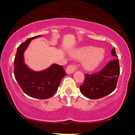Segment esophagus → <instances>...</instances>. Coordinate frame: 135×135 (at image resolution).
Listing matches in <instances>:
<instances>
[{
	"mask_svg": "<svg viewBox=\"0 0 135 135\" xmlns=\"http://www.w3.org/2000/svg\"><path fill=\"white\" fill-rule=\"evenodd\" d=\"M77 70V66L75 65H69V66L66 67V72L68 73V74H71L74 72L75 70Z\"/></svg>",
	"mask_w": 135,
	"mask_h": 135,
	"instance_id": "1",
	"label": "esophagus"
}]
</instances>
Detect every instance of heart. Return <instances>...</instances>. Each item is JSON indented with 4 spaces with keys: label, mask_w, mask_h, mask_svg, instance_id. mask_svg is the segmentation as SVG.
I'll list each match as a JSON object with an SVG mask.
<instances>
[{
    "label": "heart",
    "mask_w": 135,
    "mask_h": 135,
    "mask_svg": "<svg viewBox=\"0 0 135 135\" xmlns=\"http://www.w3.org/2000/svg\"><path fill=\"white\" fill-rule=\"evenodd\" d=\"M70 55L73 58L83 61V66L87 70H93L98 68L105 57V51L102 48L93 46H84L73 50Z\"/></svg>",
    "instance_id": "1"
}]
</instances>
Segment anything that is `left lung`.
Masks as SVG:
<instances>
[{"label": "left lung", "instance_id": "left-lung-1", "mask_svg": "<svg viewBox=\"0 0 135 135\" xmlns=\"http://www.w3.org/2000/svg\"><path fill=\"white\" fill-rule=\"evenodd\" d=\"M111 54L118 57L115 47L111 51ZM119 75V61L115 59L99 72L92 75L85 74L84 81L80 88L81 93L90 99L103 98L115 89Z\"/></svg>", "mask_w": 135, "mask_h": 135}]
</instances>
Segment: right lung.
<instances>
[{"instance_id": "right-lung-1", "label": "right lung", "mask_w": 135, "mask_h": 135, "mask_svg": "<svg viewBox=\"0 0 135 135\" xmlns=\"http://www.w3.org/2000/svg\"><path fill=\"white\" fill-rule=\"evenodd\" d=\"M42 36L30 37L20 45L14 60V75L23 92L39 99L51 98L56 92L62 79L66 75L62 66L52 64L40 71L30 69L24 62V52L31 40Z\"/></svg>"}]
</instances>
